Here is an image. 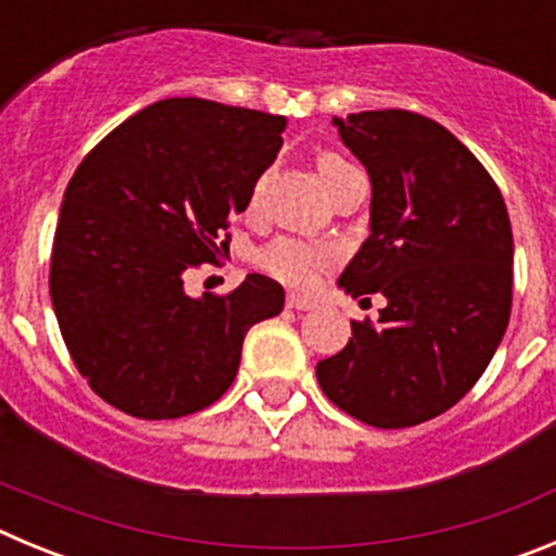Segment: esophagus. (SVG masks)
Wrapping results in <instances>:
<instances>
[{
	"instance_id": "obj_1",
	"label": "esophagus",
	"mask_w": 556,
	"mask_h": 556,
	"mask_svg": "<svg viewBox=\"0 0 556 556\" xmlns=\"http://www.w3.org/2000/svg\"><path fill=\"white\" fill-rule=\"evenodd\" d=\"M287 306L289 308H298V312H312L314 306H317V301H312V298H306V294H287Z\"/></svg>"
}]
</instances>
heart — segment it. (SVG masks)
<instances>
[{"label": "heart", "instance_id": "1", "mask_svg": "<svg viewBox=\"0 0 556 556\" xmlns=\"http://www.w3.org/2000/svg\"><path fill=\"white\" fill-rule=\"evenodd\" d=\"M348 172H356V166L348 159H342L333 150L317 152V175H320L323 186L331 191V186L339 178H345ZM337 264V250L331 244L306 242L298 236H281L269 242L267 248L258 253V267L278 278L281 283L294 289H312L320 283L323 275Z\"/></svg>", "mask_w": 556, "mask_h": 556}]
</instances>
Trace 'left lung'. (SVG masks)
<instances>
[{"label": "left lung", "instance_id": "8db88e82", "mask_svg": "<svg viewBox=\"0 0 556 556\" xmlns=\"http://www.w3.org/2000/svg\"><path fill=\"white\" fill-rule=\"evenodd\" d=\"M370 172V236L339 287L387 306L351 320L317 362L333 406L376 429L443 415L488 370L513 312V228L473 152L424 113L384 108L333 119Z\"/></svg>", "mask_w": 556, "mask_h": 556}]
</instances>
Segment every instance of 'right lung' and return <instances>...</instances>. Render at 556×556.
I'll return each instance as SVG.
<instances>
[{"label":"right lung","instance_id":"right-lung-1","mask_svg":"<svg viewBox=\"0 0 556 556\" xmlns=\"http://www.w3.org/2000/svg\"><path fill=\"white\" fill-rule=\"evenodd\" d=\"M283 127L273 113L172 97L113 127L75 169L49 294L68 356L105 404L141 420L205 409L233 384L250 326L281 314L267 275L200 301L184 275L217 262Z\"/></svg>","mask_w":556,"mask_h":556}]
</instances>
